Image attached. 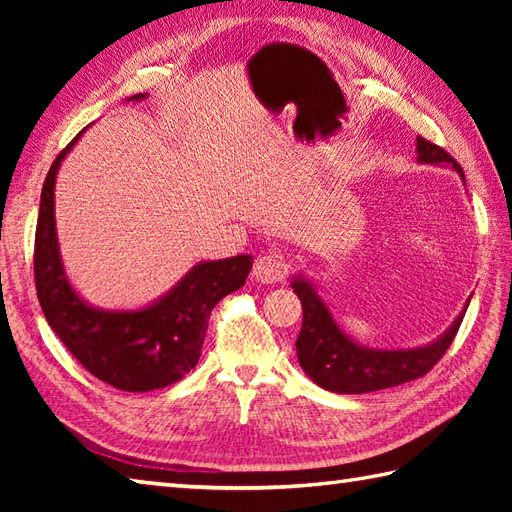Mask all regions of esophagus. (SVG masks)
Wrapping results in <instances>:
<instances>
[{
  "instance_id": "34e87169",
  "label": "esophagus",
  "mask_w": 512,
  "mask_h": 512,
  "mask_svg": "<svg viewBox=\"0 0 512 512\" xmlns=\"http://www.w3.org/2000/svg\"><path fill=\"white\" fill-rule=\"evenodd\" d=\"M253 275L259 281H264V284L284 281V277L288 275V264L284 255H279L277 250H264V253H259L253 264Z\"/></svg>"
}]
</instances>
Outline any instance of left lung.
<instances>
[{"label": "left lung", "instance_id": "8db88e82", "mask_svg": "<svg viewBox=\"0 0 512 512\" xmlns=\"http://www.w3.org/2000/svg\"><path fill=\"white\" fill-rule=\"evenodd\" d=\"M416 149L420 162H431V165L449 162L464 178L462 167L440 145L418 136ZM292 288H295L303 308V323L297 336L299 365L319 387L336 391V394H367V391L409 383V380L431 372L433 365L451 347L466 312L464 310L451 328L431 345L396 352L367 350V347L347 339L339 330L328 306L319 299L308 281L295 279Z\"/></svg>", "mask_w": 512, "mask_h": 512}]
</instances>
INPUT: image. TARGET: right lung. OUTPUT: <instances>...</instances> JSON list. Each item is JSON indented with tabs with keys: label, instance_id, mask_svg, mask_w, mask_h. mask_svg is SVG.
I'll list each match as a JSON object with an SVG mask.
<instances>
[{
	"label": "right lung",
	"instance_id": "add662e5",
	"mask_svg": "<svg viewBox=\"0 0 512 512\" xmlns=\"http://www.w3.org/2000/svg\"><path fill=\"white\" fill-rule=\"evenodd\" d=\"M132 99H145V94ZM79 136L54 158L41 189L35 233L41 310L70 354L103 383L123 391L167 387L198 363L211 310L244 286L253 262L237 255L198 264L167 297L145 310L105 312L88 306L65 279L54 228V178Z\"/></svg>",
	"mask_w": 512,
	"mask_h": 512
}]
</instances>
